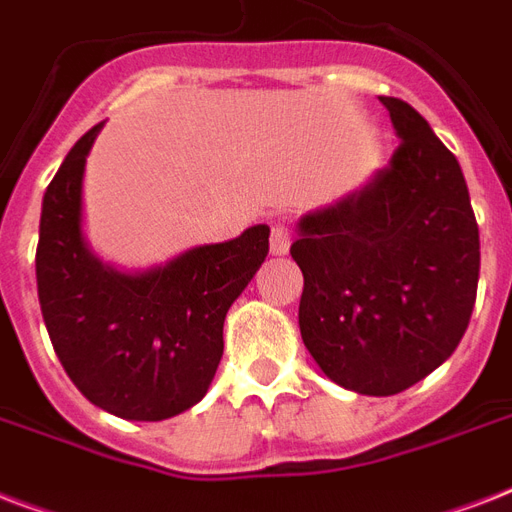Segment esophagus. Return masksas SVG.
Wrapping results in <instances>:
<instances>
[{"label": "esophagus", "instance_id": "1", "mask_svg": "<svg viewBox=\"0 0 512 512\" xmlns=\"http://www.w3.org/2000/svg\"><path fill=\"white\" fill-rule=\"evenodd\" d=\"M289 252V228L284 223H276L271 228V255H287Z\"/></svg>", "mask_w": 512, "mask_h": 512}]
</instances>
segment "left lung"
Returning a JSON list of instances; mask_svg holds the SVG:
<instances>
[{
    "label": "left lung",
    "instance_id": "obj_1",
    "mask_svg": "<svg viewBox=\"0 0 512 512\" xmlns=\"http://www.w3.org/2000/svg\"><path fill=\"white\" fill-rule=\"evenodd\" d=\"M401 146L361 191L300 217V335L321 372L364 396L425 380L460 345L481 241L457 156L409 103L380 98Z\"/></svg>",
    "mask_w": 512,
    "mask_h": 512
}]
</instances>
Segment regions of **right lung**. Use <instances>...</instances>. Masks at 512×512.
<instances>
[{
	"instance_id": "right-lung-1",
	"label": "right lung",
	"mask_w": 512,
	"mask_h": 512,
	"mask_svg": "<svg viewBox=\"0 0 512 512\" xmlns=\"http://www.w3.org/2000/svg\"><path fill=\"white\" fill-rule=\"evenodd\" d=\"M103 122L76 140L47 185L36 289L52 348L84 398L124 420L159 422L207 393L223 321L268 255V225L204 244L167 265L122 273L82 233L84 164Z\"/></svg>"
}]
</instances>
